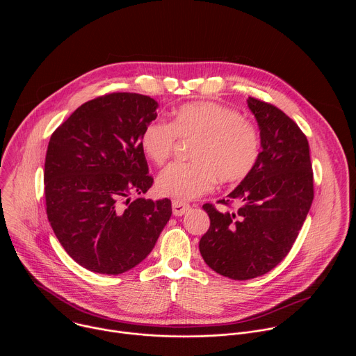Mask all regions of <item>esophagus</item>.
<instances>
[{
	"mask_svg": "<svg viewBox=\"0 0 356 356\" xmlns=\"http://www.w3.org/2000/svg\"><path fill=\"white\" fill-rule=\"evenodd\" d=\"M172 209H173V216H176V217H181V216H184L186 213L190 211V206L188 204H184V202L177 201V200H173Z\"/></svg>",
	"mask_w": 356,
	"mask_h": 356,
	"instance_id": "obj_1",
	"label": "esophagus"
}]
</instances>
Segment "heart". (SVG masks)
Listing matches in <instances>:
<instances>
[{"instance_id": "obj_1", "label": "heart", "mask_w": 356, "mask_h": 356, "mask_svg": "<svg viewBox=\"0 0 356 356\" xmlns=\"http://www.w3.org/2000/svg\"><path fill=\"white\" fill-rule=\"evenodd\" d=\"M180 139H197L191 163H172L161 172L156 187L162 195L190 201L209 193L218 179L235 183L246 177L259 158L261 139L257 127L239 113L214 101L180 107L173 124L149 122L140 134L143 154L156 165L165 163Z\"/></svg>"}]
</instances>
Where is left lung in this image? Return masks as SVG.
I'll return each instance as SVG.
<instances>
[{
    "label": "left lung",
    "instance_id": "1",
    "mask_svg": "<svg viewBox=\"0 0 356 356\" xmlns=\"http://www.w3.org/2000/svg\"><path fill=\"white\" fill-rule=\"evenodd\" d=\"M259 127L261 154L243 180L220 200L238 201L236 213L202 209L210 228L200 239V253L217 273L248 280L277 266L291 249L314 198L309 140L283 111L248 97Z\"/></svg>",
    "mask_w": 356,
    "mask_h": 356
}]
</instances>
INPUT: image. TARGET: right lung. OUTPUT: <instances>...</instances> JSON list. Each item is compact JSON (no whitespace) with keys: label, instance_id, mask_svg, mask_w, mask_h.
<instances>
[{"label":"right lung","instance_id":"add662e5","mask_svg":"<svg viewBox=\"0 0 356 356\" xmlns=\"http://www.w3.org/2000/svg\"><path fill=\"white\" fill-rule=\"evenodd\" d=\"M159 104L113 92L80 106L50 136L44 161L47 220L80 266L121 275L154 249L172 216L169 198L131 200L154 183L140 147Z\"/></svg>","mask_w":356,"mask_h":356}]
</instances>
